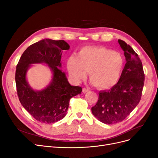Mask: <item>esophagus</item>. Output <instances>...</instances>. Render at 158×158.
Listing matches in <instances>:
<instances>
[{
    "mask_svg": "<svg viewBox=\"0 0 158 158\" xmlns=\"http://www.w3.org/2000/svg\"><path fill=\"white\" fill-rule=\"evenodd\" d=\"M89 92V89H88V88H84L82 89V92H83V93H86V92Z\"/></svg>",
    "mask_w": 158,
    "mask_h": 158,
    "instance_id": "esophagus-1",
    "label": "esophagus"
}]
</instances>
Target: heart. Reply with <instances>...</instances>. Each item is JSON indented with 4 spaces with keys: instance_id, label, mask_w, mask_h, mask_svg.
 Listing matches in <instances>:
<instances>
[{
    "instance_id": "b5f03b06",
    "label": "heart",
    "mask_w": 158,
    "mask_h": 158,
    "mask_svg": "<svg viewBox=\"0 0 158 158\" xmlns=\"http://www.w3.org/2000/svg\"><path fill=\"white\" fill-rule=\"evenodd\" d=\"M124 60L117 51L103 47H85L76 56H71L67 61V69L73 79L79 82L89 78L95 86L108 89L114 86L122 73Z\"/></svg>"
}]
</instances>
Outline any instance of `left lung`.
<instances>
[{"instance_id": "obj_1", "label": "left lung", "mask_w": 158, "mask_h": 158, "mask_svg": "<svg viewBox=\"0 0 158 158\" xmlns=\"http://www.w3.org/2000/svg\"><path fill=\"white\" fill-rule=\"evenodd\" d=\"M127 63L118 82L108 91L99 93L98 101L92 107L94 117L105 124L123 121L133 111L141 99L144 82L142 63L132 47L121 40Z\"/></svg>"}]
</instances>
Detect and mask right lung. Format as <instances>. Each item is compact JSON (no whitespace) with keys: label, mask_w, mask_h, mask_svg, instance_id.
<instances>
[{"label":"right lung","mask_w":158,"mask_h":158,"mask_svg":"<svg viewBox=\"0 0 158 158\" xmlns=\"http://www.w3.org/2000/svg\"><path fill=\"white\" fill-rule=\"evenodd\" d=\"M69 45L64 40H43L28 47L23 52L16 66L15 80L19 100L27 112L37 121L53 123L63 118L71 98L81 94L82 88L71 85L61 67L63 50ZM45 63L54 74L50 84L40 91L33 90L26 80L30 64Z\"/></svg>","instance_id":"obj_1"}]
</instances>
